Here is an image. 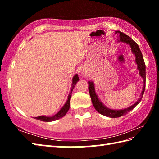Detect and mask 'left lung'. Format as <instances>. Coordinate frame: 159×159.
<instances>
[{"instance_id": "8db88e82", "label": "left lung", "mask_w": 159, "mask_h": 159, "mask_svg": "<svg viewBox=\"0 0 159 159\" xmlns=\"http://www.w3.org/2000/svg\"><path fill=\"white\" fill-rule=\"evenodd\" d=\"M116 34H119L120 37V41L123 43H126L131 47L132 52H133L134 55H135V61L138 64V69L139 71V75L143 78L144 80V86L143 89H142L140 98H139L138 101L136 102L135 104H133V106H131L128 109H123V110H112L107 108L102 104V102L99 101L98 96H97L96 93L95 92V87H94V84L93 82L89 81L88 82V90H89L90 95L91 98V100H92L93 104L95 109L97 110V111L100 113L101 114L106 116L111 117V118H118L120 117L123 115H125L128 114L129 111H130L131 110H133L134 107H135L139 103V102L142 100V97H143L144 90H145V83H146V67H145V63L144 61L143 56L140 51V49L138 46V45L134 42L130 37H129L128 35L125 34L123 32L120 31H116Z\"/></svg>"}]
</instances>
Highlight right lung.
Here are the masks:
<instances>
[{"instance_id": "right-lung-1", "label": "right lung", "mask_w": 159, "mask_h": 159, "mask_svg": "<svg viewBox=\"0 0 159 159\" xmlns=\"http://www.w3.org/2000/svg\"><path fill=\"white\" fill-rule=\"evenodd\" d=\"M79 80V76L77 74H76L73 78V83H72V87H71V92H70L69 97H68V99H67L66 102L65 104L63 106L62 108L60 109V111H59L57 114H56L55 116H53L52 117H48V116H40L36 117V119L40 120L41 121H45V122H50V121H54V120H58L60 119V118L63 117L64 116H65L67 111H69V107H70V100H71V93L73 91L74 88L76 85V83Z\"/></svg>"}]
</instances>
